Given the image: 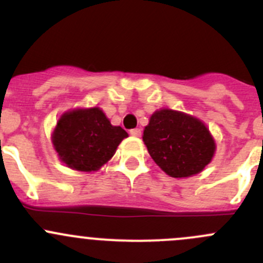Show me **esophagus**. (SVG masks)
Here are the masks:
<instances>
[{"mask_svg": "<svg viewBox=\"0 0 263 263\" xmlns=\"http://www.w3.org/2000/svg\"><path fill=\"white\" fill-rule=\"evenodd\" d=\"M129 134H131L134 137H140V136H141V129H140V128H132L131 131H129Z\"/></svg>", "mask_w": 263, "mask_h": 263, "instance_id": "esophagus-1", "label": "esophagus"}]
</instances>
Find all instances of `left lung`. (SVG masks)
<instances>
[{"instance_id": "1", "label": "left lung", "mask_w": 263, "mask_h": 263, "mask_svg": "<svg viewBox=\"0 0 263 263\" xmlns=\"http://www.w3.org/2000/svg\"><path fill=\"white\" fill-rule=\"evenodd\" d=\"M142 140L156 165L173 178L201 173L216 150L213 135L201 119L169 108L151 115Z\"/></svg>"}]
</instances>
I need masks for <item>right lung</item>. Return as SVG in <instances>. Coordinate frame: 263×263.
<instances>
[{"instance_id":"obj_1","label":"right lung","mask_w":263,"mask_h":263,"mask_svg":"<svg viewBox=\"0 0 263 263\" xmlns=\"http://www.w3.org/2000/svg\"><path fill=\"white\" fill-rule=\"evenodd\" d=\"M128 134L113 126L99 107L75 108L58 118L52 132L60 160L78 172H97L112 159Z\"/></svg>"}]
</instances>
